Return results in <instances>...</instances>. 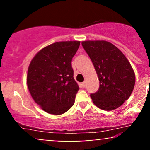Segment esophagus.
I'll use <instances>...</instances> for the list:
<instances>
[{"label":"esophagus","mask_w":150,"mask_h":150,"mask_svg":"<svg viewBox=\"0 0 150 150\" xmlns=\"http://www.w3.org/2000/svg\"><path fill=\"white\" fill-rule=\"evenodd\" d=\"M82 87H86V82H85V81H84V82H82Z\"/></svg>","instance_id":"34e87169"}]
</instances>
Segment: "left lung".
<instances>
[{
    "mask_svg": "<svg viewBox=\"0 0 150 150\" xmlns=\"http://www.w3.org/2000/svg\"><path fill=\"white\" fill-rule=\"evenodd\" d=\"M84 49L92 60L99 80V89L91 94L101 109L113 111L130 97L135 75L130 62L116 46L106 41H85Z\"/></svg>",
    "mask_w": 150,
    "mask_h": 150,
    "instance_id": "left-lung-1",
    "label": "left lung"
}]
</instances>
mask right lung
Returning a JSON list of instances; mask_svg holds the SVG:
<instances>
[{
	"label": "right lung",
	"mask_w": 150,
	"mask_h": 150,
	"mask_svg": "<svg viewBox=\"0 0 150 150\" xmlns=\"http://www.w3.org/2000/svg\"><path fill=\"white\" fill-rule=\"evenodd\" d=\"M80 44L78 41L53 43L40 50L30 62L29 91L34 101L50 114H63L75 103L79 86L71 62Z\"/></svg>",
	"instance_id": "right-lung-1"
}]
</instances>
